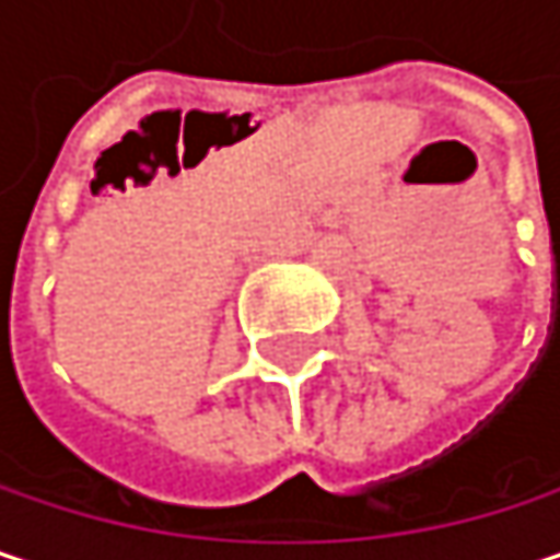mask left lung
<instances>
[{
  "label": "left lung",
  "mask_w": 560,
  "mask_h": 560,
  "mask_svg": "<svg viewBox=\"0 0 560 560\" xmlns=\"http://www.w3.org/2000/svg\"><path fill=\"white\" fill-rule=\"evenodd\" d=\"M558 314H560V262H558Z\"/></svg>",
  "instance_id": "obj_1"
}]
</instances>
